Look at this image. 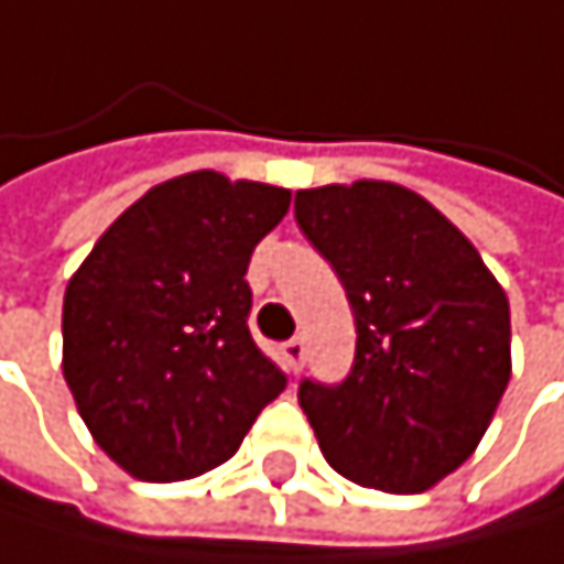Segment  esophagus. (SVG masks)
<instances>
[{"instance_id":"34e87169","label":"esophagus","mask_w":564,"mask_h":564,"mask_svg":"<svg viewBox=\"0 0 564 564\" xmlns=\"http://www.w3.org/2000/svg\"><path fill=\"white\" fill-rule=\"evenodd\" d=\"M280 355H284V368L291 376H297L301 372V365H304V355H307V348H304V341L301 338H291V341H284V348H280Z\"/></svg>"}]
</instances>
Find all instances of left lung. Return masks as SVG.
<instances>
[{"label": "left lung", "instance_id": "left-lung-1", "mask_svg": "<svg viewBox=\"0 0 564 564\" xmlns=\"http://www.w3.org/2000/svg\"><path fill=\"white\" fill-rule=\"evenodd\" d=\"M297 226L355 311L341 386L301 382L317 446L386 494L436 487L477 449L511 379V307L477 247L420 192L358 178L301 188Z\"/></svg>", "mask_w": 564, "mask_h": 564}]
</instances>
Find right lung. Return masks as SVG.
Listing matches in <instances>:
<instances>
[{"label": "right lung", "instance_id": "obj_1", "mask_svg": "<svg viewBox=\"0 0 564 564\" xmlns=\"http://www.w3.org/2000/svg\"><path fill=\"white\" fill-rule=\"evenodd\" d=\"M291 188L203 169L131 203L63 294V379L94 443L138 480L240 449L288 376L257 348L247 267Z\"/></svg>", "mask_w": 564, "mask_h": 564}]
</instances>
